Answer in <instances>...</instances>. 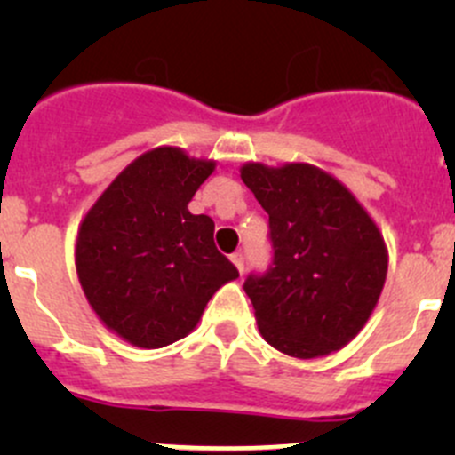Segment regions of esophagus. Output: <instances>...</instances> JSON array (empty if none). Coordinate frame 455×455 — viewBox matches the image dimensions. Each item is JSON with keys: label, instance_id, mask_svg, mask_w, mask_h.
<instances>
[{"label": "esophagus", "instance_id": "34e87169", "mask_svg": "<svg viewBox=\"0 0 455 455\" xmlns=\"http://www.w3.org/2000/svg\"><path fill=\"white\" fill-rule=\"evenodd\" d=\"M233 259V264L237 266V270H240V273H244V266H246V257H244V253H235L231 257Z\"/></svg>", "mask_w": 455, "mask_h": 455}]
</instances>
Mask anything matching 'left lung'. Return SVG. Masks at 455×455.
Listing matches in <instances>:
<instances>
[{
  "instance_id": "obj_1",
  "label": "left lung",
  "mask_w": 455,
  "mask_h": 455,
  "mask_svg": "<svg viewBox=\"0 0 455 455\" xmlns=\"http://www.w3.org/2000/svg\"><path fill=\"white\" fill-rule=\"evenodd\" d=\"M242 180L268 213L273 264L246 295L275 350L315 359L341 350L370 319L387 275L383 235L359 200L306 163H246Z\"/></svg>"
}]
</instances>
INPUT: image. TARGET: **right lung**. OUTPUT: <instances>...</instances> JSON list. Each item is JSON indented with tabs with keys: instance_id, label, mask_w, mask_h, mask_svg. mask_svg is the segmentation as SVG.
I'll return each instance as SVG.
<instances>
[{
	"instance_id": "add662e5",
	"label": "right lung",
	"mask_w": 455,
	"mask_h": 455,
	"mask_svg": "<svg viewBox=\"0 0 455 455\" xmlns=\"http://www.w3.org/2000/svg\"><path fill=\"white\" fill-rule=\"evenodd\" d=\"M213 160L156 147L100 194L76 235V275L96 316L136 347L187 337L237 268L213 242L209 215L189 202Z\"/></svg>"
}]
</instances>
